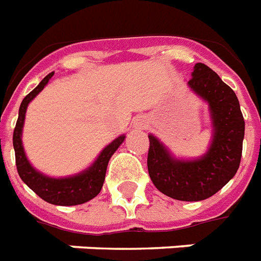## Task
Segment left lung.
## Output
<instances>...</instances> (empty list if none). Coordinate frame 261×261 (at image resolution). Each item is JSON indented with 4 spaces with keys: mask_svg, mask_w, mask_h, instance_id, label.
Returning a JSON list of instances; mask_svg holds the SVG:
<instances>
[{
    "mask_svg": "<svg viewBox=\"0 0 261 261\" xmlns=\"http://www.w3.org/2000/svg\"><path fill=\"white\" fill-rule=\"evenodd\" d=\"M188 88L208 104L213 124L210 147L199 159L178 160L150 134L147 171L164 195L182 202H198L217 194L239 169L245 122L233 89L204 63L195 65Z\"/></svg>",
    "mask_w": 261,
    "mask_h": 261,
    "instance_id": "1",
    "label": "left lung"
}]
</instances>
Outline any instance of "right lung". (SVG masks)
Instances as JSON below:
<instances>
[{
	"label": "right lung",
	"instance_id": "add662e5",
	"mask_svg": "<svg viewBox=\"0 0 261 261\" xmlns=\"http://www.w3.org/2000/svg\"><path fill=\"white\" fill-rule=\"evenodd\" d=\"M54 75L50 73L40 81L38 87L32 92L27 94L21 101L20 110H18V119L13 131V147L14 154H16V167H17L18 176L21 180L34 191L35 194L40 196L43 200L57 204V206H75V204H83L88 202L94 196H97L98 192L101 191L104 178H106L107 167L108 161L112 157L115 151L118 150L124 141V135H120L118 138L102 149L92 165L88 169L69 177H48L46 174L36 171L30 164L27 159L25 151L22 147L21 134L22 126H24V119H25L27 107L40 92L46 87L47 83Z\"/></svg>",
	"mask_w": 261,
	"mask_h": 261
}]
</instances>
